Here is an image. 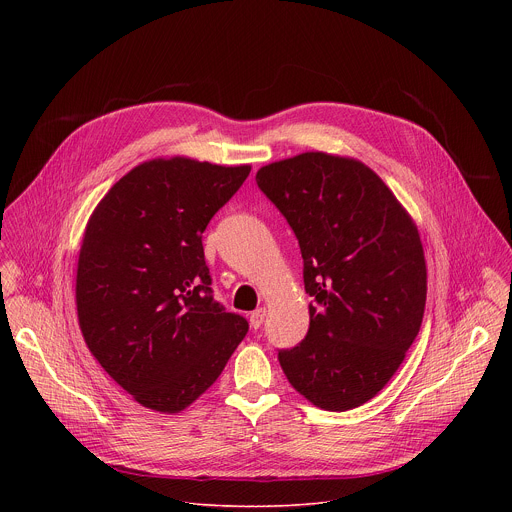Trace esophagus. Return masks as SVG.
I'll return each instance as SVG.
<instances>
[{
    "label": "esophagus",
    "mask_w": 512,
    "mask_h": 512,
    "mask_svg": "<svg viewBox=\"0 0 512 512\" xmlns=\"http://www.w3.org/2000/svg\"><path fill=\"white\" fill-rule=\"evenodd\" d=\"M265 316H267V310H265V308H257L255 312H251V316H249L251 326L257 330V328L265 322Z\"/></svg>",
    "instance_id": "esophagus-1"
}]
</instances>
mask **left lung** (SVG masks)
I'll use <instances>...</instances> for the list:
<instances>
[{"mask_svg":"<svg viewBox=\"0 0 512 512\" xmlns=\"http://www.w3.org/2000/svg\"><path fill=\"white\" fill-rule=\"evenodd\" d=\"M255 180L294 229L314 298L308 336L279 350L287 381L326 411L371 401L423 320L427 269L415 221L354 158L306 152L259 168Z\"/></svg>","mask_w":512,"mask_h":512,"instance_id":"1","label":"left lung"}]
</instances>
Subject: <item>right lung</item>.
<instances>
[{
    "label": "right lung",
    "mask_w": 512,
    "mask_h": 512,
    "mask_svg": "<svg viewBox=\"0 0 512 512\" xmlns=\"http://www.w3.org/2000/svg\"><path fill=\"white\" fill-rule=\"evenodd\" d=\"M251 172L186 156L129 170L89 216L77 265L83 338L139 405L180 413L227 367L249 324L214 302L202 233Z\"/></svg>",
    "instance_id": "add662e5"
}]
</instances>
